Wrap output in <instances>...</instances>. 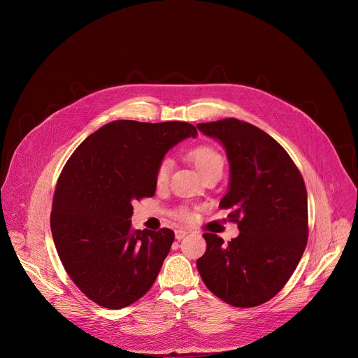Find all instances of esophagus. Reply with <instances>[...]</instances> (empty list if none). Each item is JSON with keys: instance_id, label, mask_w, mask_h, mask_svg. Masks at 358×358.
Masks as SVG:
<instances>
[{"instance_id": "34e87169", "label": "esophagus", "mask_w": 358, "mask_h": 358, "mask_svg": "<svg viewBox=\"0 0 358 358\" xmlns=\"http://www.w3.org/2000/svg\"><path fill=\"white\" fill-rule=\"evenodd\" d=\"M187 234H188V232H187L185 229H177V231H176V238L180 241V239H182Z\"/></svg>"}]
</instances>
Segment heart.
I'll use <instances>...</instances> for the list:
<instances>
[{"mask_svg":"<svg viewBox=\"0 0 358 358\" xmlns=\"http://www.w3.org/2000/svg\"><path fill=\"white\" fill-rule=\"evenodd\" d=\"M188 157L191 159V162L194 163V166L196 167V170L201 173L202 177L207 176L211 171H215V170L222 171V169H224L222 155L217 148H214L213 145H208V144H201V145L191 148L188 151ZM171 167H173V162L170 157H164L160 160V163L157 164V169H156V184L157 185H164L169 181ZM176 217H178L180 220L188 221L192 218V214L188 208H180L176 213Z\"/></svg>","mask_w":358,"mask_h":358,"instance_id":"1","label":"heart"}]
</instances>
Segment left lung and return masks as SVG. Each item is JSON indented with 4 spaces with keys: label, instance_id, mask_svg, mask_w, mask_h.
<instances>
[{
    "label": "left lung",
    "instance_id": "left-lung-1",
    "mask_svg": "<svg viewBox=\"0 0 358 358\" xmlns=\"http://www.w3.org/2000/svg\"><path fill=\"white\" fill-rule=\"evenodd\" d=\"M224 145L229 185L220 202L232 210L239 235L231 242L203 234L196 261L206 286L235 308H255L276 296L293 275L308 243V192L286 150L268 133L238 119L198 123Z\"/></svg>",
    "mask_w": 358,
    "mask_h": 358
}]
</instances>
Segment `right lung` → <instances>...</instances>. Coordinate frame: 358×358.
Returning <instances> with one entry per match:
<instances>
[{
    "instance_id": "1",
    "label": "right lung",
    "mask_w": 358,
    "mask_h": 358,
    "mask_svg": "<svg viewBox=\"0 0 358 358\" xmlns=\"http://www.w3.org/2000/svg\"><path fill=\"white\" fill-rule=\"evenodd\" d=\"M196 129L185 122L116 120L92 133L66 162L50 231L73 283L106 309L130 306L155 283L174 232L133 229V201L156 192L166 152Z\"/></svg>"
}]
</instances>
